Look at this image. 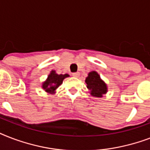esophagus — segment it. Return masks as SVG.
I'll return each instance as SVG.
<instances>
[{"instance_id": "obj_1", "label": "esophagus", "mask_w": 150, "mask_h": 150, "mask_svg": "<svg viewBox=\"0 0 150 150\" xmlns=\"http://www.w3.org/2000/svg\"><path fill=\"white\" fill-rule=\"evenodd\" d=\"M72 75L74 77H79V72H73Z\"/></svg>"}]
</instances>
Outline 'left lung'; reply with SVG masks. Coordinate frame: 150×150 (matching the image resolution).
<instances>
[{
	"label": "left lung",
	"mask_w": 150,
	"mask_h": 150,
	"mask_svg": "<svg viewBox=\"0 0 150 150\" xmlns=\"http://www.w3.org/2000/svg\"><path fill=\"white\" fill-rule=\"evenodd\" d=\"M86 83L92 96L102 97L103 95L107 93V86L100 79V75L96 71L89 73L88 77L86 79Z\"/></svg>",
	"instance_id": "left-lung-1"
}]
</instances>
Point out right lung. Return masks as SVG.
<instances>
[{
  "mask_svg": "<svg viewBox=\"0 0 150 150\" xmlns=\"http://www.w3.org/2000/svg\"><path fill=\"white\" fill-rule=\"evenodd\" d=\"M68 76L69 75L68 74L57 75L54 71H52L51 73L48 76L47 81L43 83V88L45 89V91L48 93H54L55 89L62 83L63 80Z\"/></svg>",
  "mask_w": 150,
  "mask_h": 150,
  "instance_id": "add662e5",
  "label": "right lung"
}]
</instances>
